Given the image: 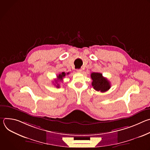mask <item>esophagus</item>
Returning a JSON list of instances; mask_svg holds the SVG:
<instances>
[{
    "mask_svg": "<svg viewBox=\"0 0 150 150\" xmlns=\"http://www.w3.org/2000/svg\"><path fill=\"white\" fill-rule=\"evenodd\" d=\"M76 71H77V72H78V73H81V72H82V69H77V70H76Z\"/></svg>",
    "mask_w": 150,
    "mask_h": 150,
    "instance_id": "1",
    "label": "esophagus"
}]
</instances>
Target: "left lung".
<instances>
[{
  "label": "left lung",
  "mask_w": 150,
  "mask_h": 150,
  "mask_svg": "<svg viewBox=\"0 0 150 150\" xmlns=\"http://www.w3.org/2000/svg\"><path fill=\"white\" fill-rule=\"evenodd\" d=\"M91 78L93 80L92 86L95 90L104 93L110 88V82L106 78L103 76L102 74L93 72L91 74Z\"/></svg>",
  "instance_id": "left-lung-1"
}]
</instances>
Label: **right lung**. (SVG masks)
Instances as JSON below:
<instances>
[{
    "label": "right lung",
    "mask_w": 150,
    "mask_h": 150,
    "mask_svg": "<svg viewBox=\"0 0 150 150\" xmlns=\"http://www.w3.org/2000/svg\"><path fill=\"white\" fill-rule=\"evenodd\" d=\"M69 74V73L68 72V73H67V75H68ZM65 75H66V74H65V72H62V73H60V74H59V75H57V79L55 80V82H56V83H57V85H56V87H57V88H59V84L57 83L58 81H62L63 79V78L65 76Z\"/></svg>",
    "instance_id": "right-lung-1"
}]
</instances>
